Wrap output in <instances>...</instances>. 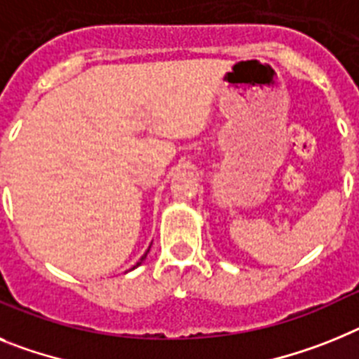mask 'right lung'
<instances>
[{
	"label": "right lung",
	"mask_w": 359,
	"mask_h": 359,
	"mask_svg": "<svg viewBox=\"0 0 359 359\" xmlns=\"http://www.w3.org/2000/svg\"><path fill=\"white\" fill-rule=\"evenodd\" d=\"M149 248H151V245H149ZM149 248H148V251H146V253H144V255H142V257H141V260L137 262V266H133V267H132V269H135V267H139V266H141V264H142V260H144V258H146V255H148V253H149ZM132 269H130V271H132Z\"/></svg>",
	"instance_id": "add662e5"
}]
</instances>
